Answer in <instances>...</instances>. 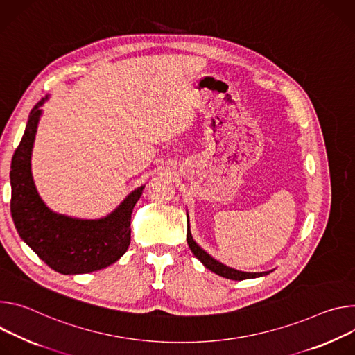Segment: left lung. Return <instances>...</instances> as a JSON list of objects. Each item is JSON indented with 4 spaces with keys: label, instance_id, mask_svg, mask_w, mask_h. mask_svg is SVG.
I'll return each instance as SVG.
<instances>
[{
    "label": "left lung",
    "instance_id": "left-lung-1",
    "mask_svg": "<svg viewBox=\"0 0 355 355\" xmlns=\"http://www.w3.org/2000/svg\"><path fill=\"white\" fill-rule=\"evenodd\" d=\"M186 239H187V244L191 250V252L194 254V257L198 258L207 269H210L211 272L220 275V277L223 278H227V279H232V281H244V279H251V278H259V277H263V275H268L269 272H241V270H237V269H232V268H228L225 265H223L221 262L216 261L214 258H211L205 250H202L198 244L194 243L193 237H191V232H190V228H189V220H187V234H186Z\"/></svg>",
    "mask_w": 355,
    "mask_h": 355
}]
</instances>
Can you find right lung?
Segmentation results:
<instances>
[{
  "label": "right lung",
  "mask_w": 355,
  "mask_h": 355,
  "mask_svg": "<svg viewBox=\"0 0 355 355\" xmlns=\"http://www.w3.org/2000/svg\"><path fill=\"white\" fill-rule=\"evenodd\" d=\"M44 98L29 114L11 162V216L19 237L53 270L89 273L120 259L131 243V214L144 186L134 190L110 216L76 220L52 213L39 198L31 173V152Z\"/></svg>",
  "instance_id": "add662e5"
}]
</instances>
